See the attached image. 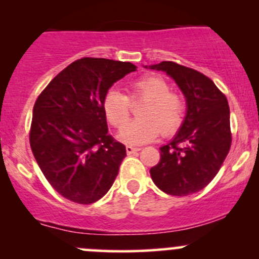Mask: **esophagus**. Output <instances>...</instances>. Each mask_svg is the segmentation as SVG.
Wrapping results in <instances>:
<instances>
[{"mask_svg": "<svg viewBox=\"0 0 259 259\" xmlns=\"http://www.w3.org/2000/svg\"><path fill=\"white\" fill-rule=\"evenodd\" d=\"M138 151H140V148H135V146H132V145H127L126 146V153L129 154H134V153H138Z\"/></svg>", "mask_w": 259, "mask_h": 259, "instance_id": "34e87169", "label": "esophagus"}]
</instances>
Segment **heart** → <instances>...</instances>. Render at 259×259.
Instances as JSON below:
<instances>
[{
	"instance_id": "heart-1",
	"label": "heart",
	"mask_w": 259,
	"mask_h": 259,
	"mask_svg": "<svg viewBox=\"0 0 259 259\" xmlns=\"http://www.w3.org/2000/svg\"><path fill=\"white\" fill-rule=\"evenodd\" d=\"M145 101L139 110L140 119L127 124L119 138L129 145L151 142L161 134L171 137L182 126L185 116V99L170 91V85L158 75H145L127 86V96L117 90H109L103 99V113L115 129H121L132 113V104Z\"/></svg>"
}]
</instances>
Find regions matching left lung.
Wrapping results in <instances>:
<instances>
[{
    "label": "left lung",
    "instance_id": "left-lung-1",
    "mask_svg": "<svg viewBox=\"0 0 259 259\" xmlns=\"http://www.w3.org/2000/svg\"><path fill=\"white\" fill-rule=\"evenodd\" d=\"M150 69L165 71L187 99V115L178 134L160 148V160L150 169L156 187L176 197L207 187L221 169L232 144L226 95L209 77L173 61Z\"/></svg>",
    "mask_w": 259,
    "mask_h": 259
}]
</instances>
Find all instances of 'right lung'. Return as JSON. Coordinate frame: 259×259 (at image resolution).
<instances>
[{
    "label": "right lung",
    "mask_w": 259,
    "mask_h": 259,
    "mask_svg": "<svg viewBox=\"0 0 259 259\" xmlns=\"http://www.w3.org/2000/svg\"><path fill=\"white\" fill-rule=\"evenodd\" d=\"M137 70L130 62L82 57L54 77L33 105L30 145L51 187L91 204L113 185L126 149L108 133L103 99Z\"/></svg>",
    "instance_id": "add662e5"
}]
</instances>
